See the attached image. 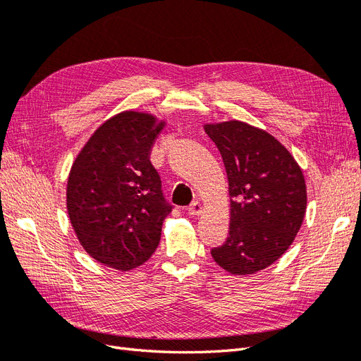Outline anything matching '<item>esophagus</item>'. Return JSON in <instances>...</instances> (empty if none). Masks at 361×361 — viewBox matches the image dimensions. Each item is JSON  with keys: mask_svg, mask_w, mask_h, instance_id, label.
Here are the masks:
<instances>
[{"mask_svg": "<svg viewBox=\"0 0 361 361\" xmlns=\"http://www.w3.org/2000/svg\"><path fill=\"white\" fill-rule=\"evenodd\" d=\"M203 212V206L200 204V202H194L190 207H188V214L191 216H199Z\"/></svg>", "mask_w": 361, "mask_h": 361, "instance_id": "esophagus-1", "label": "esophagus"}]
</instances>
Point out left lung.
I'll use <instances>...</instances> for the list:
<instances>
[{
    "label": "left lung",
    "mask_w": 361,
    "mask_h": 361,
    "mask_svg": "<svg viewBox=\"0 0 361 361\" xmlns=\"http://www.w3.org/2000/svg\"><path fill=\"white\" fill-rule=\"evenodd\" d=\"M223 157L231 226L211 255L228 274L248 276L274 264L292 245L307 207L301 167L265 129L241 120L204 123Z\"/></svg>",
    "instance_id": "1"
}]
</instances>
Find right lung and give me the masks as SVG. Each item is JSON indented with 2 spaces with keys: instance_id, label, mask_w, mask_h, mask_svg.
I'll list each match as a JSON object with an SVG mask.
<instances>
[{
  "instance_id": "right-lung-1",
  "label": "right lung",
  "mask_w": 361,
  "mask_h": 361,
  "mask_svg": "<svg viewBox=\"0 0 361 361\" xmlns=\"http://www.w3.org/2000/svg\"><path fill=\"white\" fill-rule=\"evenodd\" d=\"M166 125L147 111L118 113L94 130L72 164L69 220L82 248L105 267L134 269L159 244L171 209L150 152Z\"/></svg>"
}]
</instances>
